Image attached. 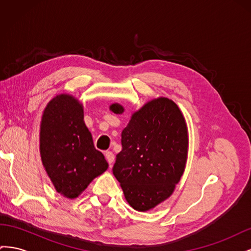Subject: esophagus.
Instances as JSON below:
<instances>
[{
    "instance_id": "esophagus-1",
    "label": "esophagus",
    "mask_w": 251,
    "mask_h": 251,
    "mask_svg": "<svg viewBox=\"0 0 251 251\" xmlns=\"http://www.w3.org/2000/svg\"><path fill=\"white\" fill-rule=\"evenodd\" d=\"M104 156H105V159H107V161H108L110 164H112V163L114 162V158H115V156H114V154L112 153V151H105Z\"/></svg>"
}]
</instances>
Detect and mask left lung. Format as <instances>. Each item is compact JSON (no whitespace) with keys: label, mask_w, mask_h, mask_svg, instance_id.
Wrapping results in <instances>:
<instances>
[{"label":"left lung","mask_w":251,"mask_h":251,"mask_svg":"<svg viewBox=\"0 0 251 251\" xmlns=\"http://www.w3.org/2000/svg\"><path fill=\"white\" fill-rule=\"evenodd\" d=\"M115 114L125 109L110 105ZM123 150L113 175L126 202L138 211L153 209L172 196L184 173L188 131L178 105L166 97L154 98L132 114L121 133Z\"/></svg>","instance_id":"obj_1"}]
</instances>
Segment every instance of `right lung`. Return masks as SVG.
<instances>
[{
	"label": "right lung",
	"mask_w": 251,
	"mask_h": 251,
	"mask_svg": "<svg viewBox=\"0 0 251 251\" xmlns=\"http://www.w3.org/2000/svg\"><path fill=\"white\" fill-rule=\"evenodd\" d=\"M40 154L56 192L68 199L77 198L109 168L101 151L94 148L82 103L70 94L56 95L45 108Z\"/></svg>",
	"instance_id": "1"
}]
</instances>
